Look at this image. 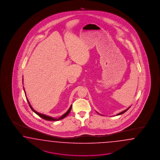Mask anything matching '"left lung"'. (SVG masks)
Instances as JSON below:
<instances>
[{"label": "left lung", "instance_id": "obj_1", "mask_svg": "<svg viewBox=\"0 0 160 160\" xmlns=\"http://www.w3.org/2000/svg\"><path fill=\"white\" fill-rule=\"evenodd\" d=\"M130 108V107H128V108H127V109H126V110H124V111H123V112H120V113H118V114H117V116H118V115H121V114H123V113H124V112H127V110H128V109H129V108ZM97 113H98V114H99V113H98V112H97ZM100 115H101V114H100Z\"/></svg>", "mask_w": 160, "mask_h": 160}]
</instances>
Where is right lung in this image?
I'll use <instances>...</instances> for the list:
<instances>
[{"instance_id": "add662e5", "label": "right lung", "mask_w": 160, "mask_h": 160, "mask_svg": "<svg viewBox=\"0 0 160 160\" xmlns=\"http://www.w3.org/2000/svg\"><path fill=\"white\" fill-rule=\"evenodd\" d=\"M23 88H24V87H23ZM24 93L26 94V92H25V90H24ZM26 99H27L28 102V103H29L30 107L31 108V109H32V110L33 111V112H35V113H36L37 115H38L39 117H40L41 118H43L44 120H48V121H58V120H62V119H63L64 118H65V117L67 116L68 114H69V112H70V111H71L72 107V105L70 107V108H69V109L68 110V112H66V113H64V114L63 115H62V116L60 117H59V118H53V117H52L48 116H46V115H45V114H41V113H40V112H37L36 111H35L34 109L33 108V107H32V106L30 105V102H29V100H28V98H27V97H26Z\"/></svg>"}]
</instances>
